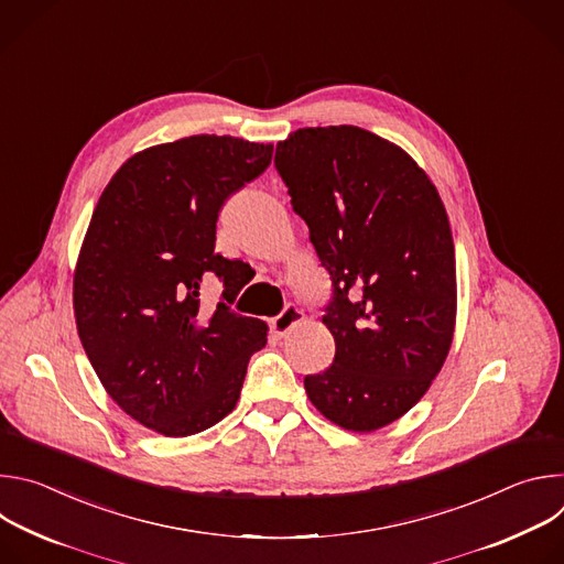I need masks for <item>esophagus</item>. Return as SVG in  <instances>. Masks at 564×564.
I'll return each mask as SVG.
<instances>
[{
	"label": "esophagus",
	"mask_w": 564,
	"mask_h": 564,
	"mask_svg": "<svg viewBox=\"0 0 564 564\" xmlns=\"http://www.w3.org/2000/svg\"><path fill=\"white\" fill-rule=\"evenodd\" d=\"M301 321H303L301 307H296L294 303H290V305L283 307V312H281L279 316H274V318L270 321V328H272V333H274L276 337H285L294 326L301 324Z\"/></svg>",
	"instance_id": "obj_1"
}]
</instances>
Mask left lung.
<instances>
[{"mask_svg":"<svg viewBox=\"0 0 564 564\" xmlns=\"http://www.w3.org/2000/svg\"><path fill=\"white\" fill-rule=\"evenodd\" d=\"M276 172L333 279V366L303 379L314 409L352 433L409 413L453 344L455 248L444 203L415 160L352 127H305Z\"/></svg>","mask_w":564,"mask_h":564,"instance_id":"obj_1","label":"left lung"}]
</instances>
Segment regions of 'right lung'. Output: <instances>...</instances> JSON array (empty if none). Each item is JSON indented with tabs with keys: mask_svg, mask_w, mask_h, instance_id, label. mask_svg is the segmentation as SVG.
Returning a JSON list of instances; mask_svg holds the SVG:
<instances>
[{
	"mask_svg": "<svg viewBox=\"0 0 564 564\" xmlns=\"http://www.w3.org/2000/svg\"><path fill=\"white\" fill-rule=\"evenodd\" d=\"M272 144L189 135L133 153L105 187L73 274L79 341L116 404L142 426L196 435L236 406L261 318L199 307L216 273L231 303L236 261L214 252L223 203L261 176Z\"/></svg>",
	"mask_w": 564,
	"mask_h": 564,
	"instance_id": "obj_1",
	"label": "right lung"
}]
</instances>
